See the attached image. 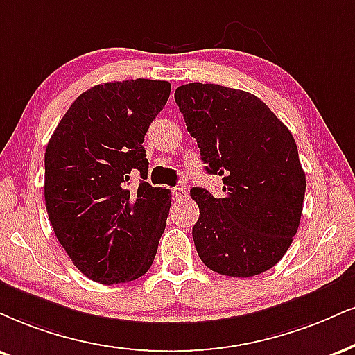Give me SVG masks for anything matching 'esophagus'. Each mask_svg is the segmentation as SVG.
<instances>
[{
  "label": "esophagus",
  "instance_id": "1",
  "mask_svg": "<svg viewBox=\"0 0 355 355\" xmlns=\"http://www.w3.org/2000/svg\"><path fill=\"white\" fill-rule=\"evenodd\" d=\"M173 194H174V198H176V199H186L187 198V191H186L184 186L174 187Z\"/></svg>",
  "mask_w": 355,
  "mask_h": 355
}]
</instances>
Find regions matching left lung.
<instances>
[{
    "instance_id": "left-lung-1",
    "label": "left lung",
    "mask_w": 355,
    "mask_h": 355,
    "mask_svg": "<svg viewBox=\"0 0 355 355\" xmlns=\"http://www.w3.org/2000/svg\"><path fill=\"white\" fill-rule=\"evenodd\" d=\"M174 98L205 171L224 182L222 198L191 189L200 260L227 277L263 273L290 248L303 212L306 176L295 138L248 92L192 82L178 87Z\"/></svg>"
}]
</instances>
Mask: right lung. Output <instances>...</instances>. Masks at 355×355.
<instances>
[{
    "label": "right lung",
    "instance_id": "obj_1",
    "mask_svg": "<svg viewBox=\"0 0 355 355\" xmlns=\"http://www.w3.org/2000/svg\"><path fill=\"white\" fill-rule=\"evenodd\" d=\"M169 94V82L148 78L92 87L47 143V216L72 263L97 283L133 282L155 260L171 194L144 181L143 141ZM131 170L138 188L128 187Z\"/></svg>",
    "mask_w": 355,
    "mask_h": 355
}]
</instances>
